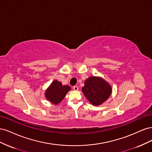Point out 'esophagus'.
Wrapping results in <instances>:
<instances>
[{"label": "esophagus", "instance_id": "34e87169", "mask_svg": "<svg viewBox=\"0 0 152 152\" xmlns=\"http://www.w3.org/2000/svg\"><path fill=\"white\" fill-rule=\"evenodd\" d=\"M73 90H75V91H78V90H79V87H78L76 86H75L73 87Z\"/></svg>", "mask_w": 152, "mask_h": 152}]
</instances>
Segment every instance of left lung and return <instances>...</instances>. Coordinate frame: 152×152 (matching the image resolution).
I'll return each mask as SVG.
<instances>
[{"instance_id":"left-lung-1","label":"left lung","mask_w":152,"mask_h":152,"mask_svg":"<svg viewBox=\"0 0 152 152\" xmlns=\"http://www.w3.org/2000/svg\"><path fill=\"white\" fill-rule=\"evenodd\" d=\"M82 93L94 106H99L107 101L112 93L110 84L102 77L91 76L85 80Z\"/></svg>"}]
</instances>
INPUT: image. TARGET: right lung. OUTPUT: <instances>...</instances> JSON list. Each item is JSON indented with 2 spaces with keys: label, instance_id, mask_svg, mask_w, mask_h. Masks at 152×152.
Segmentation results:
<instances>
[{
  "label": "right lung",
  "instance_id": "add662e5",
  "mask_svg": "<svg viewBox=\"0 0 152 152\" xmlns=\"http://www.w3.org/2000/svg\"><path fill=\"white\" fill-rule=\"evenodd\" d=\"M71 87L68 85H63L61 82L54 80L45 91V97L53 104L57 105L65 97Z\"/></svg>",
  "mask_w": 152,
  "mask_h": 152
}]
</instances>
